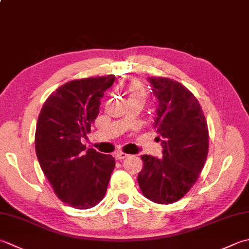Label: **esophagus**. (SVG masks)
<instances>
[{
  "mask_svg": "<svg viewBox=\"0 0 249 249\" xmlns=\"http://www.w3.org/2000/svg\"><path fill=\"white\" fill-rule=\"evenodd\" d=\"M114 157H115V159H116V160H124V159L127 158V157H128V154H126V153H124V152H121V151H119V152H115Z\"/></svg>",
  "mask_w": 249,
  "mask_h": 249,
  "instance_id": "34e87169",
  "label": "esophagus"
}]
</instances>
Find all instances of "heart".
<instances>
[{
    "label": "heart",
    "instance_id": "obj_1",
    "mask_svg": "<svg viewBox=\"0 0 249 249\" xmlns=\"http://www.w3.org/2000/svg\"><path fill=\"white\" fill-rule=\"evenodd\" d=\"M129 90V99L131 98H141V99H145L147 97V94H145V90L142 87V85L138 82H131L128 87Z\"/></svg>",
    "mask_w": 249,
    "mask_h": 249
}]
</instances>
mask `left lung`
<instances>
[{
	"label": "left lung",
	"instance_id": "8db88e82",
	"mask_svg": "<svg viewBox=\"0 0 249 249\" xmlns=\"http://www.w3.org/2000/svg\"><path fill=\"white\" fill-rule=\"evenodd\" d=\"M148 81L159 102L154 128L162 141L163 158L141 155L143 168L138 174V183L150 201L172 204L186 196L205 165L207 122L187 87L167 77L151 76Z\"/></svg>",
	"mask_w": 249,
	"mask_h": 249
}]
</instances>
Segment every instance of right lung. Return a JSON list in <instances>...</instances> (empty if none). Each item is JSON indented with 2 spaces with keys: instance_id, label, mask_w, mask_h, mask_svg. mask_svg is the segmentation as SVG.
I'll use <instances>...</instances> for the list:
<instances>
[{
  "instance_id": "add662e5",
  "label": "right lung",
  "mask_w": 249,
  "mask_h": 249,
  "mask_svg": "<svg viewBox=\"0 0 249 249\" xmlns=\"http://www.w3.org/2000/svg\"><path fill=\"white\" fill-rule=\"evenodd\" d=\"M114 74L66 83L44 102L36 129V152L58 198L76 209L96 206L104 198L115 166L110 154L84 152L82 137L99 113L100 99Z\"/></svg>"
}]
</instances>
